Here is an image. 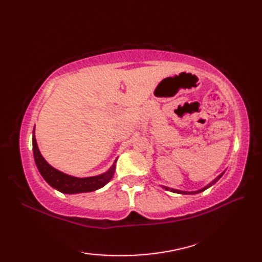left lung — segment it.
<instances>
[{"label": "left lung", "instance_id": "left-lung-1", "mask_svg": "<svg viewBox=\"0 0 262 262\" xmlns=\"http://www.w3.org/2000/svg\"><path fill=\"white\" fill-rule=\"evenodd\" d=\"M224 174V172H223V173H222V174H220L219 177H217L216 178V179H214L213 181H211L210 183H208V185L207 186H206V187H204L203 189H199V190H197V191H181V190H177V189H172V188H169V187H164L163 186V188L165 189V190H170V191H172V192H177V193H182V194H185V193H198V192H202V191H204V190H206V189H207V188H209V187H211V186H213V185H215V183L217 182V181H219V179H220V178L222 177V176H223Z\"/></svg>", "mask_w": 262, "mask_h": 262}]
</instances>
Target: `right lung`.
<instances>
[{
  "mask_svg": "<svg viewBox=\"0 0 262 262\" xmlns=\"http://www.w3.org/2000/svg\"><path fill=\"white\" fill-rule=\"evenodd\" d=\"M33 133H35V128H33ZM32 151L36 165L43 179L46 180L49 186L57 189L58 191L63 193L71 194L98 190V189L107 185L115 173L117 160L107 172L96 177L76 178L73 176L63 173V172L53 168V166L51 164H48L47 161L42 158V155L38 148L35 135L32 137Z\"/></svg>",
  "mask_w": 262,
  "mask_h": 262,
  "instance_id": "right-lung-1",
  "label": "right lung"
}]
</instances>
